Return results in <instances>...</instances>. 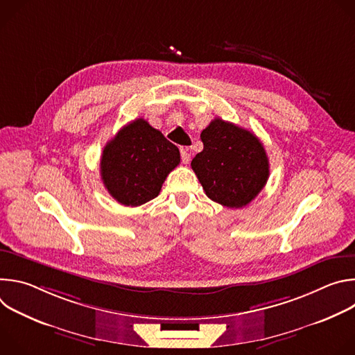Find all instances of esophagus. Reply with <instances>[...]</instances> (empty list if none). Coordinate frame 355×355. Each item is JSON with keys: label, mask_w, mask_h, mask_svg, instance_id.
Wrapping results in <instances>:
<instances>
[{"label": "esophagus", "mask_w": 355, "mask_h": 355, "mask_svg": "<svg viewBox=\"0 0 355 355\" xmlns=\"http://www.w3.org/2000/svg\"><path fill=\"white\" fill-rule=\"evenodd\" d=\"M180 151H181V162L184 164H188L189 160H191V155H189V151H188V147H181Z\"/></svg>", "instance_id": "obj_1"}]
</instances>
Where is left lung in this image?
Listing matches in <instances>:
<instances>
[{"mask_svg": "<svg viewBox=\"0 0 355 355\" xmlns=\"http://www.w3.org/2000/svg\"><path fill=\"white\" fill-rule=\"evenodd\" d=\"M204 150L191 167L208 198L227 208H243L267 184L270 164L260 139L247 129L215 118L200 133Z\"/></svg>", "mask_w": 355, "mask_h": 355, "instance_id": "8db88e82", "label": "left lung"}]
</instances>
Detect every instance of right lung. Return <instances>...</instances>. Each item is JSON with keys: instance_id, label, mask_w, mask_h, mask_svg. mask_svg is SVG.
Segmentation results:
<instances>
[{"instance_id": "add662e5", "label": "right lung", "mask_w": 355, "mask_h": 355, "mask_svg": "<svg viewBox=\"0 0 355 355\" xmlns=\"http://www.w3.org/2000/svg\"><path fill=\"white\" fill-rule=\"evenodd\" d=\"M178 164V147L139 118L104 147L101 178L119 204L139 207L160 193L167 175Z\"/></svg>"}]
</instances>
